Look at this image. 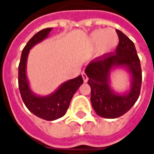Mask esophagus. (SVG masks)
<instances>
[{"label":"esophagus","instance_id":"esophagus-1","mask_svg":"<svg viewBox=\"0 0 154 154\" xmlns=\"http://www.w3.org/2000/svg\"><path fill=\"white\" fill-rule=\"evenodd\" d=\"M81 75H82V78H83L84 82H88V75L86 74V73H85V72H82V73H81Z\"/></svg>","mask_w":154,"mask_h":154}]
</instances>
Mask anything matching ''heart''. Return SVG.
I'll use <instances>...</instances> for the list:
<instances>
[{"instance_id": "heart-1", "label": "heart", "mask_w": 154, "mask_h": 154, "mask_svg": "<svg viewBox=\"0 0 154 154\" xmlns=\"http://www.w3.org/2000/svg\"><path fill=\"white\" fill-rule=\"evenodd\" d=\"M90 42L93 46H98L100 54H106L113 50L119 44V35L113 28L96 29L89 36Z\"/></svg>"}]
</instances>
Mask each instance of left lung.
<instances>
[{
	"label": "left lung",
	"mask_w": 154,
	"mask_h": 154,
	"mask_svg": "<svg viewBox=\"0 0 154 154\" xmlns=\"http://www.w3.org/2000/svg\"><path fill=\"white\" fill-rule=\"evenodd\" d=\"M119 42L116 51L93 60L85 69L91 88V102L96 113L103 118L122 116L137 101L140 94L142 72L134 42L116 29ZM126 66L132 75L131 88L126 95L115 94L110 88L109 76L112 68Z\"/></svg>",
	"instance_id": "left-lung-1"
}]
</instances>
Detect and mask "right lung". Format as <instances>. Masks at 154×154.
Wrapping results in <instances>:
<instances>
[{
	"mask_svg": "<svg viewBox=\"0 0 154 154\" xmlns=\"http://www.w3.org/2000/svg\"><path fill=\"white\" fill-rule=\"evenodd\" d=\"M52 27L45 28L35 34L24 47L18 69V84L22 100L27 109L37 117L46 120H54L62 117L69 106L70 101L77 89L83 83L81 75L64 82L48 96H37L31 91L26 75V65L29 50L35 44L48 37Z\"/></svg>",
	"mask_w": 154,
	"mask_h": 154,
	"instance_id": "obj_1",
	"label": "right lung"
}]
</instances>
